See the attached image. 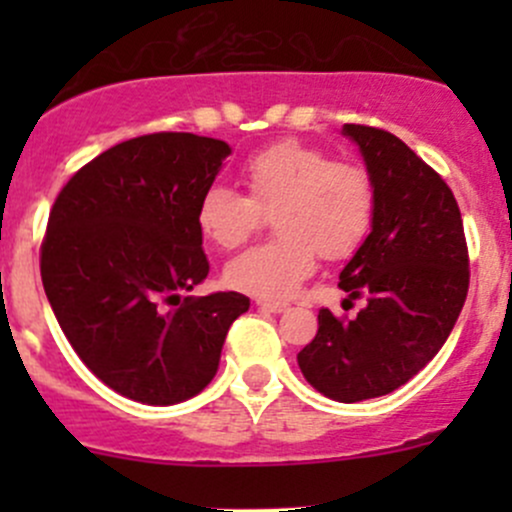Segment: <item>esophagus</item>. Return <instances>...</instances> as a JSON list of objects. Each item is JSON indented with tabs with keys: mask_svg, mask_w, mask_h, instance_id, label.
Returning a JSON list of instances; mask_svg holds the SVG:
<instances>
[{
	"mask_svg": "<svg viewBox=\"0 0 512 512\" xmlns=\"http://www.w3.org/2000/svg\"><path fill=\"white\" fill-rule=\"evenodd\" d=\"M255 304L260 309H265V312H275V314L285 312L287 309V302H270V299H255Z\"/></svg>",
	"mask_w": 512,
	"mask_h": 512,
	"instance_id": "34e87169",
	"label": "esophagus"
}]
</instances>
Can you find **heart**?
I'll use <instances>...</instances> for the list:
<instances>
[{"label": "heart", "instance_id": "heart-1", "mask_svg": "<svg viewBox=\"0 0 512 512\" xmlns=\"http://www.w3.org/2000/svg\"><path fill=\"white\" fill-rule=\"evenodd\" d=\"M245 195L205 190L195 223L220 250H235L275 220L272 242L242 252L227 265V285L257 299H287L324 260L359 250L374 223V185L354 160L332 158L302 141H277L240 165Z\"/></svg>", "mask_w": 512, "mask_h": 512}]
</instances>
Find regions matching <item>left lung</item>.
I'll return each mask as SVG.
<instances>
[{
  "label": "left lung",
  "instance_id": "8db88e82",
  "mask_svg": "<svg viewBox=\"0 0 512 512\" xmlns=\"http://www.w3.org/2000/svg\"><path fill=\"white\" fill-rule=\"evenodd\" d=\"M374 185L369 237L339 275L366 307L319 309L317 337L297 354L304 379L344 404L376 399L414 379L446 344L471 282L461 210L446 180L384 128L344 126Z\"/></svg>",
  "mask_w": 512,
  "mask_h": 512
}]
</instances>
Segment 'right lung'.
Wrapping results in <instances>:
<instances>
[{"label": "right lung", "mask_w": 512, "mask_h": 512, "mask_svg": "<svg viewBox=\"0 0 512 512\" xmlns=\"http://www.w3.org/2000/svg\"><path fill=\"white\" fill-rule=\"evenodd\" d=\"M230 146L148 133L108 148L56 195L41 282L59 327L91 371L133 401L178 404L215 376L237 292L180 297L208 277L198 200Z\"/></svg>", "instance_id": "1"}]
</instances>
